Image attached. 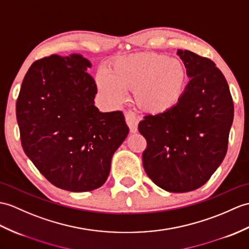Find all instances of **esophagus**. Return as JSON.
I'll return each mask as SVG.
<instances>
[{"instance_id": "obj_1", "label": "esophagus", "mask_w": 249, "mask_h": 249, "mask_svg": "<svg viewBox=\"0 0 249 249\" xmlns=\"http://www.w3.org/2000/svg\"><path fill=\"white\" fill-rule=\"evenodd\" d=\"M125 120H126L127 125H128V127H129V130L131 134H135V132H137L139 120L136 117V114L131 111H127V112H125Z\"/></svg>"}]
</instances>
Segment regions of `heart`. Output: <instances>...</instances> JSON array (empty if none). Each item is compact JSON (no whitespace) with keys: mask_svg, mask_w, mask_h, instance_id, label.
<instances>
[{"mask_svg":"<svg viewBox=\"0 0 249 249\" xmlns=\"http://www.w3.org/2000/svg\"><path fill=\"white\" fill-rule=\"evenodd\" d=\"M188 82L181 60L155 52L132 54L115 59L108 75L98 73L96 85L111 103H120L125 91H132L136 106L148 114H162L180 102Z\"/></svg>","mask_w":249,"mask_h":249,"instance_id":"heart-1","label":"heart"}]
</instances>
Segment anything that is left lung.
<instances>
[{
    "label": "left lung",
    "mask_w": 249,
    "mask_h": 249,
    "mask_svg": "<svg viewBox=\"0 0 249 249\" xmlns=\"http://www.w3.org/2000/svg\"><path fill=\"white\" fill-rule=\"evenodd\" d=\"M190 78L177 105L146 115L139 131L146 139L143 166L167 192L183 193L209 180L226 156L233 102L223 73L212 60L177 50Z\"/></svg>",
    "instance_id": "1"
}]
</instances>
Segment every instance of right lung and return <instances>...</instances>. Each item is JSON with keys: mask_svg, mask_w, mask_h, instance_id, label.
<instances>
[{"mask_svg": "<svg viewBox=\"0 0 249 249\" xmlns=\"http://www.w3.org/2000/svg\"><path fill=\"white\" fill-rule=\"evenodd\" d=\"M91 62L79 54L35 61L16 105L22 147L55 187L88 192L102 187L111 159L129 132L121 111L94 105Z\"/></svg>", "mask_w": 249, "mask_h": 249, "instance_id": "right-lung-1", "label": "right lung"}]
</instances>
